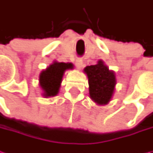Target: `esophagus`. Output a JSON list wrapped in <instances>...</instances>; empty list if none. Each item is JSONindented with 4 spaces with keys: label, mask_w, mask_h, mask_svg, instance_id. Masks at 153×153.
<instances>
[{
    "label": "esophagus",
    "mask_w": 153,
    "mask_h": 153,
    "mask_svg": "<svg viewBox=\"0 0 153 153\" xmlns=\"http://www.w3.org/2000/svg\"><path fill=\"white\" fill-rule=\"evenodd\" d=\"M76 66L78 68V69H81V68L82 67V64H83V62L82 60L81 59H77L76 60Z\"/></svg>",
    "instance_id": "34e87169"
}]
</instances>
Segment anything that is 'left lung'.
<instances>
[{"instance_id":"1","label":"left lung","mask_w":153,"mask_h":153,"mask_svg":"<svg viewBox=\"0 0 153 153\" xmlns=\"http://www.w3.org/2000/svg\"><path fill=\"white\" fill-rule=\"evenodd\" d=\"M84 72L88 78L89 96L97 105H106L113 95L117 80L114 71L100 59L94 65L86 66Z\"/></svg>"}]
</instances>
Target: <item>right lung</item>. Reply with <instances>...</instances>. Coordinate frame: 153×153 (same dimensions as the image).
I'll return each instance as SVG.
<instances>
[{"mask_svg":"<svg viewBox=\"0 0 153 153\" xmlns=\"http://www.w3.org/2000/svg\"><path fill=\"white\" fill-rule=\"evenodd\" d=\"M73 69L71 63L54 61L39 76V84L43 90L45 98L56 96L61 85L62 78L66 70Z\"/></svg>","mask_w":153,"mask_h":153,"instance_id":"add662e5","label":"right lung"}]
</instances>
